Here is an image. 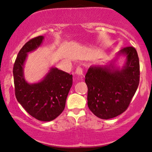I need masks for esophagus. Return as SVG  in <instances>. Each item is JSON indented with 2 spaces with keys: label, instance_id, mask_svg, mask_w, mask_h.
<instances>
[{
  "label": "esophagus",
  "instance_id": "obj_1",
  "mask_svg": "<svg viewBox=\"0 0 152 152\" xmlns=\"http://www.w3.org/2000/svg\"><path fill=\"white\" fill-rule=\"evenodd\" d=\"M76 74H78L79 76H83V69L81 67H77V69L76 70Z\"/></svg>",
  "mask_w": 152,
  "mask_h": 152
}]
</instances>
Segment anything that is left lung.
<instances>
[{"label": "left lung", "mask_w": 152, "mask_h": 152, "mask_svg": "<svg viewBox=\"0 0 152 152\" xmlns=\"http://www.w3.org/2000/svg\"><path fill=\"white\" fill-rule=\"evenodd\" d=\"M120 54L126 57L121 69L116 68L112 63L104 67L93 65L85 75L88 106L100 119H111L126 111L139 86L140 65L137 50L132 46L125 47L117 53Z\"/></svg>", "instance_id": "left-lung-1"}]
</instances>
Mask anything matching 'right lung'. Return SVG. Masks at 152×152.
Masks as SVG:
<instances>
[{"label":"right lung","instance_id":"right-lung-1","mask_svg":"<svg viewBox=\"0 0 152 152\" xmlns=\"http://www.w3.org/2000/svg\"><path fill=\"white\" fill-rule=\"evenodd\" d=\"M44 39L43 36H38L24 45L15 61L13 74L18 102L34 118L50 121L64 110L73 80L72 74L56 67H52L39 83L29 84L25 80L23 70L27 54L39 48Z\"/></svg>","mask_w":152,"mask_h":152}]
</instances>
